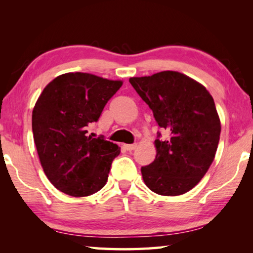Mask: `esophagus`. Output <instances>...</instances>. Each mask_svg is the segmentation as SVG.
Instances as JSON below:
<instances>
[{
	"instance_id": "esophagus-1",
	"label": "esophagus",
	"mask_w": 253,
	"mask_h": 253,
	"mask_svg": "<svg viewBox=\"0 0 253 253\" xmlns=\"http://www.w3.org/2000/svg\"><path fill=\"white\" fill-rule=\"evenodd\" d=\"M124 147H125V149H127V151H134V149L137 147V144H125L124 145Z\"/></svg>"
}]
</instances>
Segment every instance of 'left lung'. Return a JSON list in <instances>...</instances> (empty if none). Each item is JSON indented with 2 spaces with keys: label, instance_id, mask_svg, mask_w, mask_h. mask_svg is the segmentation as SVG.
Instances as JSON below:
<instances>
[{
  "label": "left lung",
  "instance_id": "1",
  "mask_svg": "<svg viewBox=\"0 0 253 253\" xmlns=\"http://www.w3.org/2000/svg\"><path fill=\"white\" fill-rule=\"evenodd\" d=\"M129 83L169 132L168 139L157 132L155 160L142 168L145 184L160 195L186 193L208 172L219 145L221 123L212 96L177 71L132 77Z\"/></svg>",
  "mask_w": 253,
  "mask_h": 253
}]
</instances>
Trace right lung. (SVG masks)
<instances>
[{"label":"right lung","mask_w":253,"mask_h":253,"mask_svg":"<svg viewBox=\"0 0 253 253\" xmlns=\"http://www.w3.org/2000/svg\"><path fill=\"white\" fill-rule=\"evenodd\" d=\"M123 81L68 72L46 84L32 111V131L41 166L55 188L75 198L96 193L121 153L104 137L88 136Z\"/></svg>","instance_id":"right-lung-1"}]
</instances>
